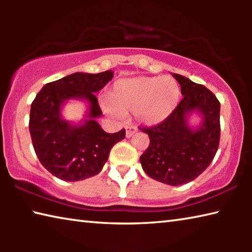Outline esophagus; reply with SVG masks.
<instances>
[{"label":"esophagus","instance_id":"1","mask_svg":"<svg viewBox=\"0 0 252 252\" xmlns=\"http://www.w3.org/2000/svg\"><path fill=\"white\" fill-rule=\"evenodd\" d=\"M126 138H130V136L133 135L135 132L138 131V127L134 126H129L126 127Z\"/></svg>","mask_w":252,"mask_h":252}]
</instances>
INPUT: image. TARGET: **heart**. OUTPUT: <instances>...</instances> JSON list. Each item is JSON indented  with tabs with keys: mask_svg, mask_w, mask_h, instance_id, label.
Instances as JSON below:
<instances>
[{
	"mask_svg": "<svg viewBox=\"0 0 252 252\" xmlns=\"http://www.w3.org/2000/svg\"><path fill=\"white\" fill-rule=\"evenodd\" d=\"M180 95V85L171 76H139L118 81L103 106L112 117L134 111L140 122L158 125L172 113Z\"/></svg>",
	"mask_w": 252,
	"mask_h": 252,
	"instance_id": "heart-1",
	"label": "heart"
}]
</instances>
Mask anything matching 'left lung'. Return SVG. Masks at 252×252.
Wrapping results in <instances>:
<instances>
[{"instance_id": "obj_1", "label": "left lung", "mask_w": 252, "mask_h": 252, "mask_svg": "<svg viewBox=\"0 0 252 252\" xmlns=\"http://www.w3.org/2000/svg\"><path fill=\"white\" fill-rule=\"evenodd\" d=\"M172 75L181 85L183 97L165 120L139 127L150 138L140 162L155 180L181 186L199 177L216 156L220 142V102L204 85ZM192 110L203 116V125L197 130L186 123V116Z\"/></svg>"}]
</instances>
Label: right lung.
I'll use <instances>...</instances> for the list:
<instances>
[{
    "mask_svg": "<svg viewBox=\"0 0 252 252\" xmlns=\"http://www.w3.org/2000/svg\"><path fill=\"white\" fill-rule=\"evenodd\" d=\"M113 78V71L73 73L46 83L31 104L29 129L32 144L42 165L64 181H80L99 173L117 142L126 138V130L106 133L95 118L102 114L94 93ZM84 98L91 111L84 125L72 126L59 117L69 98Z\"/></svg>",
    "mask_w": 252,
    "mask_h": 252,
    "instance_id": "right-lung-1",
    "label": "right lung"
}]
</instances>
